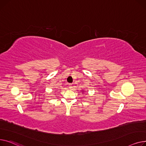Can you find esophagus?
<instances>
[{"mask_svg": "<svg viewBox=\"0 0 146 146\" xmlns=\"http://www.w3.org/2000/svg\"><path fill=\"white\" fill-rule=\"evenodd\" d=\"M73 86H72V84H69V88H70V89H72L73 87H72Z\"/></svg>", "mask_w": 146, "mask_h": 146, "instance_id": "34e87169", "label": "esophagus"}]
</instances>
